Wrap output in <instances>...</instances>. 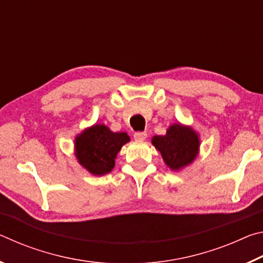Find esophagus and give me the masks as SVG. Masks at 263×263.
I'll list each match as a JSON object with an SVG mask.
<instances>
[{
	"mask_svg": "<svg viewBox=\"0 0 263 263\" xmlns=\"http://www.w3.org/2000/svg\"><path fill=\"white\" fill-rule=\"evenodd\" d=\"M133 137H135L136 140L142 141V140L146 139V137H147V133H146V132H136L135 135H133Z\"/></svg>",
	"mask_w": 263,
	"mask_h": 263,
	"instance_id": "1",
	"label": "esophagus"
}]
</instances>
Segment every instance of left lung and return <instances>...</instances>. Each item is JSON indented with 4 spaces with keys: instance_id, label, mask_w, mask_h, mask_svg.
<instances>
[{
    "instance_id": "1",
    "label": "left lung",
    "mask_w": 263,
    "mask_h": 263,
    "mask_svg": "<svg viewBox=\"0 0 263 263\" xmlns=\"http://www.w3.org/2000/svg\"><path fill=\"white\" fill-rule=\"evenodd\" d=\"M152 144L171 171H182L190 166L199 154V135L193 127L181 123L172 124L166 135L153 136Z\"/></svg>"
}]
</instances>
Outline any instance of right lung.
I'll return each mask as SVG.
<instances>
[{
    "label": "right lung",
    "mask_w": 263,
    "mask_h": 263,
    "mask_svg": "<svg viewBox=\"0 0 263 263\" xmlns=\"http://www.w3.org/2000/svg\"><path fill=\"white\" fill-rule=\"evenodd\" d=\"M128 141L126 132H112L104 124H94L75 137L74 154L80 166L102 176L112 171L118 152Z\"/></svg>",
    "instance_id": "right-lung-1"
}]
</instances>
